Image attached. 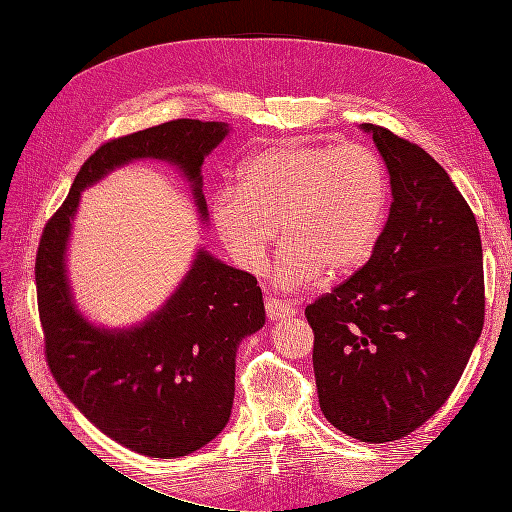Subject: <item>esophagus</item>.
Returning <instances> with one entry per match:
<instances>
[{
	"label": "esophagus",
	"instance_id": "34e87169",
	"mask_svg": "<svg viewBox=\"0 0 512 512\" xmlns=\"http://www.w3.org/2000/svg\"><path fill=\"white\" fill-rule=\"evenodd\" d=\"M265 309H267V316L269 320H284V318H290L294 316V307L292 303H284L282 299H275V297H269L265 301Z\"/></svg>",
	"mask_w": 512,
	"mask_h": 512
}]
</instances>
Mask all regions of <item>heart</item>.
I'll use <instances>...</instances> for the list:
<instances>
[{
    "label": "heart",
    "mask_w": 512,
    "mask_h": 512,
    "mask_svg": "<svg viewBox=\"0 0 512 512\" xmlns=\"http://www.w3.org/2000/svg\"><path fill=\"white\" fill-rule=\"evenodd\" d=\"M389 209V175L363 143L282 145L258 151L239 170V185L213 200V224L239 267L258 273L269 247L286 241L275 262L284 288L342 275L374 252Z\"/></svg>",
    "instance_id": "b5f03b06"
}]
</instances>
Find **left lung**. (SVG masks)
<instances>
[{"label": "left lung", "mask_w": 512, "mask_h": 512, "mask_svg": "<svg viewBox=\"0 0 512 512\" xmlns=\"http://www.w3.org/2000/svg\"><path fill=\"white\" fill-rule=\"evenodd\" d=\"M391 175L393 205L365 265L305 307L327 421L361 442L406 438L436 414L485 322L474 213L425 149L363 123Z\"/></svg>", "instance_id": "1"}]
</instances>
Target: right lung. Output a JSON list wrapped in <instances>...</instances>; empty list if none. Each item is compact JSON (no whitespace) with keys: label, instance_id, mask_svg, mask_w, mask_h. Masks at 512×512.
Segmentation results:
<instances>
[{"label":"right lung","instance_id":"add662e5","mask_svg":"<svg viewBox=\"0 0 512 512\" xmlns=\"http://www.w3.org/2000/svg\"><path fill=\"white\" fill-rule=\"evenodd\" d=\"M228 134L222 121L173 119L100 145L46 222L36 254L44 359L59 389L108 438L147 457L198 451L226 427L235 397V356L265 324L256 277L205 250L173 297L141 327L106 331L74 309L66 245L81 190L138 158L173 162L194 183L203 220L200 166Z\"/></svg>","mask_w":512,"mask_h":512}]
</instances>
